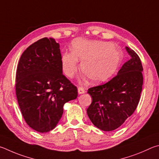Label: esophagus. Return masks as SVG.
<instances>
[{
	"label": "esophagus",
	"mask_w": 159,
	"mask_h": 159,
	"mask_svg": "<svg viewBox=\"0 0 159 159\" xmlns=\"http://www.w3.org/2000/svg\"><path fill=\"white\" fill-rule=\"evenodd\" d=\"M85 89L83 87H78V93L79 94H82V93H85Z\"/></svg>",
	"instance_id": "obj_1"
}]
</instances>
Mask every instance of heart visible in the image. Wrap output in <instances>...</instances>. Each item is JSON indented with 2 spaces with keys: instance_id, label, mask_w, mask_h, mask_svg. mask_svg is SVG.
<instances>
[{
  "instance_id": "obj_1",
  "label": "heart",
  "mask_w": 159,
  "mask_h": 159,
  "mask_svg": "<svg viewBox=\"0 0 159 159\" xmlns=\"http://www.w3.org/2000/svg\"><path fill=\"white\" fill-rule=\"evenodd\" d=\"M121 56L120 49L111 43L77 38L72 43V52L62 54L61 63L65 75L73 77L79 68V59L83 73L91 82L100 83L115 73Z\"/></svg>"
}]
</instances>
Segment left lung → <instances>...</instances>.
Returning <instances> with one entry per match:
<instances>
[{
  "mask_svg": "<svg viewBox=\"0 0 159 159\" xmlns=\"http://www.w3.org/2000/svg\"><path fill=\"white\" fill-rule=\"evenodd\" d=\"M130 56L117 75L105 84L91 87L92 102L87 115L94 126L104 131L118 129L138 107L143 84V70L138 55L126 47Z\"/></svg>",
  "mask_w": 159,
  "mask_h": 159,
  "instance_id": "left-lung-1",
  "label": "left lung"
}]
</instances>
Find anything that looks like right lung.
Segmentation results:
<instances>
[{
    "mask_svg": "<svg viewBox=\"0 0 159 159\" xmlns=\"http://www.w3.org/2000/svg\"><path fill=\"white\" fill-rule=\"evenodd\" d=\"M16 96L25 121L47 133L62 116L66 102L77 98V88L63 74L59 44L42 38L21 54L16 72Z\"/></svg>",
    "mask_w": 159,
    "mask_h": 159,
    "instance_id": "obj_1",
    "label": "right lung"
}]
</instances>
